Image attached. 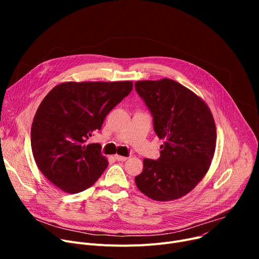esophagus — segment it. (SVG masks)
Here are the masks:
<instances>
[{
  "label": "esophagus",
  "instance_id": "esophagus-1",
  "mask_svg": "<svg viewBox=\"0 0 259 259\" xmlns=\"http://www.w3.org/2000/svg\"><path fill=\"white\" fill-rule=\"evenodd\" d=\"M114 157H115V159H117L118 161H125V160L128 159L127 156H121V155H114Z\"/></svg>",
  "mask_w": 259,
  "mask_h": 259
}]
</instances>
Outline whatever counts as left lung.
I'll use <instances>...</instances> for the list:
<instances>
[{"label":"left lung","instance_id":"left-lung-1","mask_svg":"<svg viewBox=\"0 0 259 259\" xmlns=\"http://www.w3.org/2000/svg\"><path fill=\"white\" fill-rule=\"evenodd\" d=\"M135 89L164 141L157 160L144 159L135 184L153 200L181 198L203 179L213 159L216 127L211 110L193 91L170 78L138 80Z\"/></svg>","mask_w":259,"mask_h":259}]
</instances>
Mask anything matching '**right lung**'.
Here are the masks:
<instances>
[{
  "label": "right lung",
  "instance_id": "right-lung-1",
  "mask_svg": "<svg viewBox=\"0 0 259 259\" xmlns=\"http://www.w3.org/2000/svg\"><path fill=\"white\" fill-rule=\"evenodd\" d=\"M124 81H65L39 104L31 126L35 164L67 193L90 188L108 166L100 144L85 143L101 130L107 114L131 92Z\"/></svg>",
  "mask_w": 259,
  "mask_h": 259
}]
</instances>
